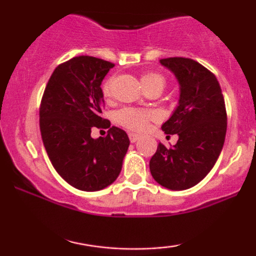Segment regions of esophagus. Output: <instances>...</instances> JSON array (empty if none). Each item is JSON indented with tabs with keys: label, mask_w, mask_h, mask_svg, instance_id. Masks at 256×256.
Wrapping results in <instances>:
<instances>
[{
	"label": "esophagus",
	"mask_w": 256,
	"mask_h": 256,
	"mask_svg": "<svg viewBox=\"0 0 256 256\" xmlns=\"http://www.w3.org/2000/svg\"><path fill=\"white\" fill-rule=\"evenodd\" d=\"M128 138H130L131 143H134L140 140V136L138 134H134V132H128Z\"/></svg>",
	"instance_id": "obj_1"
}]
</instances>
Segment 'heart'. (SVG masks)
Returning a JSON list of instances; mask_svg holds the SVG:
<instances>
[{"label":"heart","instance_id":"b5f03b06","mask_svg":"<svg viewBox=\"0 0 256 256\" xmlns=\"http://www.w3.org/2000/svg\"><path fill=\"white\" fill-rule=\"evenodd\" d=\"M146 91L152 89H161L165 88L166 79L158 72H146L140 78ZM113 78H107L102 84V94L104 98H110L112 92ZM154 113L152 110H142V108L125 107L116 113V122L122 128L132 131H143L148 128L149 122L154 119Z\"/></svg>","mask_w":256,"mask_h":256}]
</instances>
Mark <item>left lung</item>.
<instances>
[{"label": "left lung", "mask_w": 256, "mask_h": 256, "mask_svg": "<svg viewBox=\"0 0 256 256\" xmlns=\"http://www.w3.org/2000/svg\"><path fill=\"white\" fill-rule=\"evenodd\" d=\"M160 64L180 85L179 106L161 128L179 138L170 148L158 143L149 168L162 186L185 190L200 183L218 160L228 128L225 101L218 79L198 61L167 58Z\"/></svg>", "instance_id": "1"}]
</instances>
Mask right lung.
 Listing matches in <instances>:
<instances>
[{"mask_svg":"<svg viewBox=\"0 0 256 256\" xmlns=\"http://www.w3.org/2000/svg\"><path fill=\"white\" fill-rule=\"evenodd\" d=\"M114 64L94 56H76L54 70L40 107V128L52 165L73 188L98 192L118 178L130 140L102 118L101 83ZM110 128L94 140L92 128Z\"/></svg>","mask_w":256,"mask_h":256,"instance_id":"right-lung-1","label":"right lung"}]
</instances>
